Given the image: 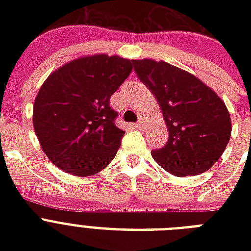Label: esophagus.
<instances>
[{
  "label": "esophagus",
  "instance_id": "1",
  "mask_svg": "<svg viewBox=\"0 0 251 251\" xmlns=\"http://www.w3.org/2000/svg\"><path fill=\"white\" fill-rule=\"evenodd\" d=\"M143 125H145V122H143V120H141V121L139 122H137V124H135V127H138V129H141V127H143Z\"/></svg>",
  "mask_w": 251,
  "mask_h": 251
}]
</instances>
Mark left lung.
<instances>
[{
  "label": "left lung",
  "mask_w": 251,
  "mask_h": 251,
  "mask_svg": "<svg viewBox=\"0 0 251 251\" xmlns=\"http://www.w3.org/2000/svg\"><path fill=\"white\" fill-rule=\"evenodd\" d=\"M139 79L159 101L169 139L151 151L153 160L176 177L198 176L220 159L230 139L226 102L194 74L152 58L133 60Z\"/></svg>",
  "instance_id": "obj_1"
}]
</instances>
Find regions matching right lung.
<instances>
[{"instance_id": "1", "label": "right lung", "mask_w": 251, "mask_h": 251, "mask_svg": "<svg viewBox=\"0 0 251 251\" xmlns=\"http://www.w3.org/2000/svg\"><path fill=\"white\" fill-rule=\"evenodd\" d=\"M131 70V60L96 53L69 61L45 79L33 102V130L61 171L90 177L113 160L125 131L114 124L109 100Z\"/></svg>"}]
</instances>
